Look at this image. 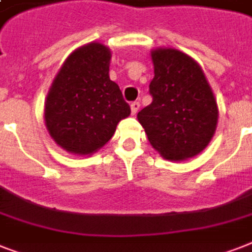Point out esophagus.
Wrapping results in <instances>:
<instances>
[{"mask_svg": "<svg viewBox=\"0 0 252 252\" xmlns=\"http://www.w3.org/2000/svg\"><path fill=\"white\" fill-rule=\"evenodd\" d=\"M138 110H140V103H138V102L130 103V112H132V115L137 114Z\"/></svg>", "mask_w": 252, "mask_h": 252, "instance_id": "34e87169", "label": "esophagus"}]
</instances>
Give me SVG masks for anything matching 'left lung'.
I'll use <instances>...</instances> for the list:
<instances>
[{
	"label": "left lung",
	"mask_w": 252,
	"mask_h": 252,
	"mask_svg": "<svg viewBox=\"0 0 252 252\" xmlns=\"http://www.w3.org/2000/svg\"><path fill=\"white\" fill-rule=\"evenodd\" d=\"M152 103L137 114L153 148L170 161L195 157L215 134L219 119L215 95L199 64L172 48L152 52Z\"/></svg>",
	"instance_id": "8db88e82"
}]
</instances>
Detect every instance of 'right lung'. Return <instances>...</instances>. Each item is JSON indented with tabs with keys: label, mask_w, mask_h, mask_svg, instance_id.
<instances>
[{
	"label": "right lung",
	"mask_w": 252,
	"mask_h": 252,
	"mask_svg": "<svg viewBox=\"0 0 252 252\" xmlns=\"http://www.w3.org/2000/svg\"><path fill=\"white\" fill-rule=\"evenodd\" d=\"M110 60V49L100 43L84 45L66 59L49 89L45 126L70 153L96 152L129 116V104L108 76Z\"/></svg>",
	"instance_id": "obj_1"
}]
</instances>
